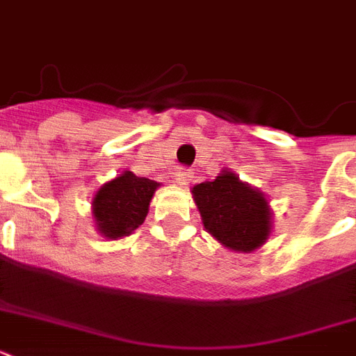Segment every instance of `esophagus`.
<instances>
[{"label": "esophagus", "mask_w": 356, "mask_h": 356, "mask_svg": "<svg viewBox=\"0 0 356 356\" xmlns=\"http://www.w3.org/2000/svg\"><path fill=\"white\" fill-rule=\"evenodd\" d=\"M173 181H175L179 186H186V184L192 181V172L186 170V168H179L177 172L173 173Z\"/></svg>", "instance_id": "34e87169"}]
</instances>
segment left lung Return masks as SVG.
I'll return each instance as SVG.
<instances>
[{
  "label": "left lung",
  "mask_w": 356,
  "mask_h": 356,
  "mask_svg": "<svg viewBox=\"0 0 356 356\" xmlns=\"http://www.w3.org/2000/svg\"><path fill=\"white\" fill-rule=\"evenodd\" d=\"M190 192L203 227L223 248L251 253L270 238L273 212L268 197L231 170H222L216 179L195 184Z\"/></svg>",
  "instance_id": "obj_1"
}]
</instances>
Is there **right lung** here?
Listing matches in <instances>:
<instances>
[{"instance_id":"add662e5","label":"right lung","mask_w":356,"mask_h":356,"mask_svg":"<svg viewBox=\"0 0 356 356\" xmlns=\"http://www.w3.org/2000/svg\"><path fill=\"white\" fill-rule=\"evenodd\" d=\"M161 183L122 172L97 190L92 200V218L97 233L108 240L133 234L144 223L149 203Z\"/></svg>"}]
</instances>
